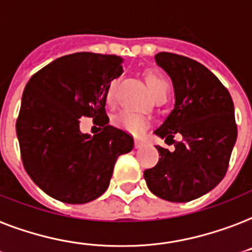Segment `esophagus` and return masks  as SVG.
Here are the masks:
<instances>
[{
  "instance_id": "1",
  "label": "esophagus",
  "mask_w": 252,
  "mask_h": 252,
  "mask_svg": "<svg viewBox=\"0 0 252 252\" xmlns=\"http://www.w3.org/2000/svg\"><path fill=\"white\" fill-rule=\"evenodd\" d=\"M144 145V141L141 139H134V147L141 148Z\"/></svg>"
}]
</instances>
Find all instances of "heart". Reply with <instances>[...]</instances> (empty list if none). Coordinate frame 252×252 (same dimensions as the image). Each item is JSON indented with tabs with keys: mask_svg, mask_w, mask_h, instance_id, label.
<instances>
[{
	"mask_svg": "<svg viewBox=\"0 0 252 252\" xmlns=\"http://www.w3.org/2000/svg\"><path fill=\"white\" fill-rule=\"evenodd\" d=\"M145 80H147L148 87H149L153 96L160 94V92H166L168 94L169 84L164 76H161L160 74L149 72L145 76ZM115 86H116V79L111 80L108 86H107V90H105V100H107V103H112ZM148 123H149V120H148L145 115L126 111V109H123V111H120L113 116V124L119 126V128H122V129L126 130V132H130V133H141L147 128Z\"/></svg>",
	"mask_w": 252,
	"mask_h": 252,
	"instance_id": "heart-1",
	"label": "heart"
}]
</instances>
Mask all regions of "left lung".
I'll use <instances>...</instances> for the list:
<instances>
[{
  "instance_id": "obj_1",
  "label": "left lung",
  "mask_w": 252,
  "mask_h": 252,
  "mask_svg": "<svg viewBox=\"0 0 252 252\" xmlns=\"http://www.w3.org/2000/svg\"><path fill=\"white\" fill-rule=\"evenodd\" d=\"M156 63L170 76L174 108L155 133L168 141L183 136L169 152L156 145L160 158L144 178L152 193L170 202H189L214 189L227 172L237 141L234 103L220 79L201 63L158 53ZM174 141V140H173Z\"/></svg>"
}]
</instances>
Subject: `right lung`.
Instances as JSON below:
<instances>
[{
	"label": "right lung",
	"instance_id": "1",
	"mask_svg": "<svg viewBox=\"0 0 252 252\" xmlns=\"http://www.w3.org/2000/svg\"><path fill=\"white\" fill-rule=\"evenodd\" d=\"M118 55L75 53L34 74L22 94L15 123L25 170L46 194L66 203H87L109 185L132 136L112 126L91 136L79 129L82 116L109 122L105 90L123 74Z\"/></svg>",
	"mask_w": 252,
	"mask_h": 252
}]
</instances>
